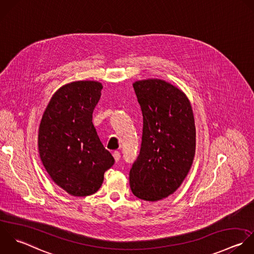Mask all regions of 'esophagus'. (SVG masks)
<instances>
[{"label": "esophagus", "mask_w": 254, "mask_h": 254, "mask_svg": "<svg viewBox=\"0 0 254 254\" xmlns=\"http://www.w3.org/2000/svg\"><path fill=\"white\" fill-rule=\"evenodd\" d=\"M113 156H114V158H115V161L118 162V161L120 160V158H121V153H120L119 151H114V152H113Z\"/></svg>", "instance_id": "34e87169"}]
</instances>
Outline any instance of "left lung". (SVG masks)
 <instances>
[{
	"label": "left lung",
	"mask_w": 254,
	"mask_h": 254,
	"mask_svg": "<svg viewBox=\"0 0 254 254\" xmlns=\"http://www.w3.org/2000/svg\"><path fill=\"white\" fill-rule=\"evenodd\" d=\"M133 89L143 127L129 185L135 197L154 202L173 194L186 178L196 149L195 121L189 100L173 85L148 79Z\"/></svg>",
	"instance_id": "1"
}]
</instances>
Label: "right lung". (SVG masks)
<instances>
[{
    "instance_id": "obj_1",
    "label": "right lung",
    "mask_w": 254,
    "mask_h": 254,
    "mask_svg": "<svg viewBox=\"0 0 254 254\" xmlns=\"http://www.w3.org/2000/svg\"><path fill=\"white\" fill-rule=\"evenodd\" d=\"M102 89L95 81L64 85L52 96L39 126L41 161L51 179L72 196L96 193L115 163L92 123Z\"/></svg>"
}]
</instances>
